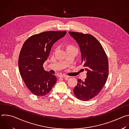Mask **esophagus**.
<instances>
[{
  "mask_svg": "<svg viewBox=\"0 0 129 129\" xmlns=\"http://www.w3.org/2000/svg\"><path fill=\"white\" fill-rule=\"evenodd\" d=\"M60 78H69V76H66V75H60L59 76Z\"/></svg>",
  "mask_w": 129,
  "mask_h": 129,
  "instance_id": "1",
  "label": "esophagus"
}]
</instances>
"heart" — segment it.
Here are the masks:
<instances>
[{
    "instance_id": "b5f03b06",
    "label": "heart",
    "mask_w": 129,
    "mask_h": 129,
    "mask_svg": "<svg viewBox=\"0 0 129 129\" xmlns=\"http://www.w3.org/2000/svg\"><path fill=\"white\" fill-rule=\"evenodd\" d=\"M67 49H74V50H76L77 51V48L75 46L71 45H68L67 47Z\"/></svg>"
}]
</instances>
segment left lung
<instances>
[{
    "instance_id": "8db88e82",
    "label": "left lung",
    "mask_w": 129,
    "mask_h": 129,
    "mask_svg": "<svg viewBox=\"0 0 129 129\" xmlns=\"http://www.w3.org/2000/svg\"><path fill=\"white\" fill-rule=\"evenodd\" d=\"M68 33L79 44L81 64L87 71L86 79L84 81L78 79L73 92L78 99L87 101L96 96L105 86L109 74L108 60L102 45L93 36L78 32Z\"/></svg>"
}]
</instances>
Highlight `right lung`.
<instances>
[{
  "label": "right lung",
  "mask_w": 129,
  "mask_h": 129,
  "mask_svg": "<svg viewBox=\"0 0 129 129\" xmlns=\"http://www.w3.org/2000/svg\"><path fill=\"white\" fill-rule=\"evenodd\" d=\"M66 33V31H44L30 37L24 43L18 66L21 78L33 94L44 96L56 84V77L45 71L43 65L53 44Z\"/></svg>",
  "instance_id": "add662e5"
}]
</instances>
